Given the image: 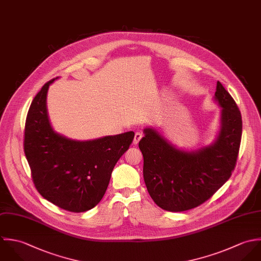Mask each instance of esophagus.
Returning <instances> with one entry per match:
<instances>
[{"instance_id": "1", "label": "esophagus", "mask_w": 261, "mask_h": 261, "mask_svg": "<svg viewBox=\"0 0 261 261\" xmlns=\"http://www.w3.org/2000/svg\"><path fill=\"white\" fill-rule=\"evenodd\" d=\"M142 133L141 132H136L135 133V136H134V141H133V143L135 144V145H137L138 144V142L140 141V139L142 138Z\"/></svg>"}]
</instances>
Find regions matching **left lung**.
<instances>
[{"label": "left lung", "instance_id": "1", "mask_svg": "<svg viewBox=\"0 0 261 261\" xmlns=\"http://www.w3.org/2000/svg\"><path fill=\"white\" fill-rule=\"evenodd\" d=\"M215 101L222 108L220 132L211 145L198 150L176 148L156 129L145 128L139 142L147 191L165 211L196 208L230 178L235 168L242 135L241 113L220 82Z\"/></svg>", "mask_w": 261, "mask_h": 261}]
</instances>
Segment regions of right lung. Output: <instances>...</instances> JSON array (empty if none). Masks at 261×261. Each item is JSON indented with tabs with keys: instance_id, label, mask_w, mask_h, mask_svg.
I'll use <instances>...</instances> for the list:
<instances>
[{
	"instance_id": "1",
	"label": "right lung",
	"mask_w": 261,
	"mask_h": 261,
	"mask_svg": "<svg viewBox=\"0 0 261 261\" xmlns=\"http://www.w3.org/2000/svg\"><path fill=\"white\" fill-rule=\"evenodd\" d=\"M55 79L46 83L29 108L24 152L39 194L59 208L81 213L103 199L113 168L129 148L134 132L79 141L53 130L46 96Z\"/></svg>"
}]
</instances>
